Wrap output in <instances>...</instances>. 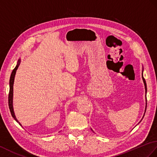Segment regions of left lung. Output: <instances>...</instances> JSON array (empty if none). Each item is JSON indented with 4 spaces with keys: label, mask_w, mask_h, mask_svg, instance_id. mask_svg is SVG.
I'll return each mask as SVG.
<instances>
[{
    "label": "left lung",
    "mask_w": 157,
    "mask_h": 157,
    "mask_svg": "<svg viewBox=\"0 0 157 157\" xmlns=\"http://www.w3.org/2000/svg\"><path fill=\"white\" fill-rule=\"evenodd\" d=\"M143 82H144V86H145V90H146V92H147V83H146V81H145V79H144V77H143ZM146 109H147V108H146ZM145 112H146V110H145Z\"/></svg>",
    "instance_id": "obj_1"
}]
</instances>
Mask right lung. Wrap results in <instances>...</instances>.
Listing matches in <instances>:
<instances>
[{
	"instance_id": "1",
	"label": "right lung",
	"mask_w": 157,
	"mask_h": 157,
	"mask_svg": "<svg viewBox=\"0 0 157 157\" xmlns=\"http://www.w3.org/2000/svg\"><path fill=\"white\" fill-rule=\"evenodd\" d=\"M21 61L19 60L18 61L17 65H16V67H14V70L12 71V74L10 75V81H9V86H10V90H9V107L10 109V112L11 113V115L14 119L16 120V121L21 126L19 122L18 121L17 119L16 118V116L14 115V113L13 111V83H14V76H15L16 74V71L17 70L18 67L19 66Z\"/></svg>"
}]
</instances>
